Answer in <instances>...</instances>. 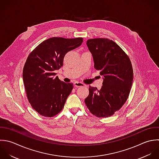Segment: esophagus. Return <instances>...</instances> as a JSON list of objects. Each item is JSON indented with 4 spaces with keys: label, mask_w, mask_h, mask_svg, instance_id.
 <instances>
[{
    "label": "esophagus",
    "mask_w": 159,
    "mask_h": 159,
    "mask_svg": "<svg viewBox=\"0 0 159 159\" xmlns=\"http://www.w3.org/2000/svg\"><path fill=\"white\" fill-rule=\"evenodd\" d=\"M74 85L75 87H82V86H84L85 84H84L82 82H75L74 83Z\"/></svg>",
    "instance_id": "obj_1"
}]
</instances>
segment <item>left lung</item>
<instances>
[{
  "mask_svg": "<svg viewBox=\"0 0 159 159\" xmlns=\"http://www.w3.org/2000/svg\"><path fill=\"white\" fill-rule=\"evenodd\" d=\"M87 46L91 52L94 68L103 77L100 90L89 87L85 103L90 113L97 117L112 116L126 102L133 82L131 61L123 50L107 38L90 39Z\"/></svg>",
  "mask_w": 159,
  "mask_h": 159,
  "instance_id": "1",
  "label": "left lung"
}]
</instances>
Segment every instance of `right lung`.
I'll return each mask as SVG.
<instances>
[{
	"instance_id": "right-lung-1",
	"label": "right lung",
	"mask_w": 159,
	"mask_h": 159,
	"mask_svg": "<svg viewBox=\"0 0 159 159\" xmlns=\"http://www.w3.org/2000/svg\"><path fill=\"white\" fill-rule=\"evenodd\" d=\"M82 42V38L53 37L43 41L28 56L23 70V80L28 101L39 115L52 117L63 108L73 84L54 77L55 70L63 66L66 54Z\"/></svg>"
}]
</instances>
